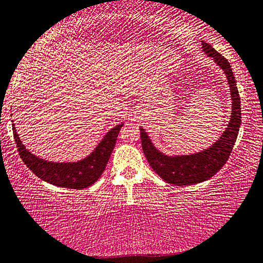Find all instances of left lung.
<instances>
[{
  "instance_id": "left-lung-1",
  "label": "left lung",
  "mask_w": 263,
  "mask_h": 263,
  "mask_svg": "<svg viewBox=\"0 0 263 263\" xmlns=\"http://www.w3.org/2000/svg\"><path fill=\"white\" fill-rule=\"evenodd\" d=\"M201 45L203 52L208 57L213 58L215 64L222 69L226 74L229 91H231V118L220 138L215 140V143L212 144L210 147L200 152L168 156L154 146L147 132L143 127H139L141 146H143V151L148 164L161 179H164L168 184L177 186L199 184V182L208 180L218 173L231 156L241 125L240 96L231 64L221 53H219L206 42L202 41Z\"/></svg>"
}]
</instances>
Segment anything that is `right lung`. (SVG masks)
Wrapping results in <instances>:
<instances>
[{
  "mask_svg": "<svg viewBox=\"0 0 263 263\" xmlns=\"http://www.w3.org/2000/svg\"><path fill=\"white\" fill-rule=\"evenodd\" d=\"M11 123L18 153L29 170L49 184L60 187H68V189L72 190L85 189V187L95 184L101 178L115 148L118 133L124 125V123L118 124L109 130L93 151L83 159L78 161L55 162L42 159V158L29 151L23 145L22 140L20 139L12 120Z\"/></svg>",
  "mask_w": 263,
  "mask_h": 263,
  "instance_id": "obj_1",
  "label": "right lung"
}]
</instances>
